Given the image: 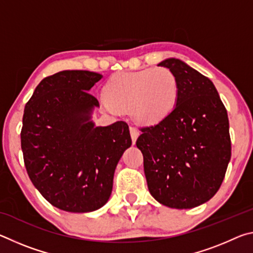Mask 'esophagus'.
<instances>
[{"label": "esophagus", "instance_id": "34e87169", "mask_svg": "<svg viewBox=\"0 0 253 253\" xmlns=\"http://www.w3.org/2000/svg\"><path fill=\"white\" fill-rule=\"evenodd\" d=\"M129 130H130V136H131L132 144H135L137 138H138V136H139V132H138V130H137L136 128H134V127H130Z\"/></svg>", "mask_w": 253, "mask_h": 253}]
</instances>
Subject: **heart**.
<instances>
[{
	"instance_id": "1",
	"label": "heart",
	"mask_w": 253,
	"mask_h": 253,
	"mask_svg": "<svg viewBox=\"0 0 253 253\" xmlns=\"http://www.w3.org/2000/svg\"><path fill=\"white\" fill-rule=\"evenodd\" d=\"M179 83L166 67L118 72L104 87L109 110L130 108L131 116L143 126H155L168 118L176 106Z\"/></svg>"
}]
</instances>
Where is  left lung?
<instances>
[{
  "label": "left lung",
  "instance_id": "left-lung-1",
  "mask_svg": "<svg viewBox=\"0 0 253 253\" xmlns=\"http://www.w3.org/2000/svg\"><path fill=\"white\" fill-rule=\"evenodd\" d=\"M179 83L176 106L155 126L145 127L136 145L144 156L149 193L172 209H192L212 199L231 158L229 118L211 80L182 60L169 58Z\"/></svg>",
  "mask_w": 253,
  "mask_h": 253
}]
</instances>
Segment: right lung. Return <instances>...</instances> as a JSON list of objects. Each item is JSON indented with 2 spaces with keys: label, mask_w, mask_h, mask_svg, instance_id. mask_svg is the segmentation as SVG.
I'll list each match as a JSON object with an SVG mask.
<instances>
[{
  "label": "right lung",
  "mask_w": 253,
  "mask_h": 253,
  "mask_svg": "<svg viewBox=\"0 0 253 253\" xmlns=\"http://www.w3.org/2000/svg\"><path fill=\"white\" fill-rule=\"evenodd\" d=\"M101 78L60 71L37 85L24 108L21 148L29 177L49 203L67 212H92L108 202L115 169L131 145L125 122H92L99 102L89 91Z\"/></svg>",
  "instance_id": "1"
}]
</instances>
